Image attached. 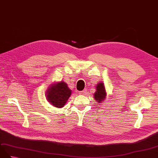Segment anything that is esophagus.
Returning a JSON list of instances; mask_svg holds the SVG:
<instances>
[{
  "label": "esophagus",
  "instance_id": "obj_1",
  "mask_svg": "<svg viewBox=\"0 0 158 158\" xmlns=\"http://www.w3.org/2000/svg\"><path fill=\"white\" fill-rule=\"evenodd\" d=\"M86 91H87L86 89H83L82 91H81L80 92H79V94H86Z\"/></svg>",
  "mask_w": 158,
  "mask_h": 158
}]
</instances>
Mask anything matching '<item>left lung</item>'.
Listing matches in <instances>:
<instances>
[{
  "label": "left lung",
  "instance_id": "8db88e82",
  "mask_svg": "<svg viewBox=\"0 0 158 158\" xmlns=\"http://www.w3.org/2000/svg\"><path fill=\"white\" fill-rule=\"evenodd\" d=\"M106 96L105 87L103 83H100L96 86V91L94 94V98L97 100V102L101 103L102 102L105 100Z\"/></svg>",
  "mask_w": 158,
  "mask_h": 158
}]
</instances>
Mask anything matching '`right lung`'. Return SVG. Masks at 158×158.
Returning a JSON list of instances; mask_svg holds the SVG:
<instances>
[{
    "label": "right lung",
    "instance_id": "right-lung-1",
    "mask_svg": "<svg viewBox=\"0 0 158 158\" xmlns=\"http://www.w3.org/2000/svg\"><path fill=\"white\" fill-rule=\"evenodd\" d=\"M71 94L67 83L60 82L52 85L47 90L46 96L48 100L55 107L62 108L67 102Z\"/></svg>",
    "mask_w": 158,
    "mask_h": 158
}]
</instances>
